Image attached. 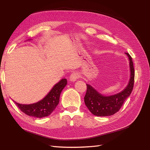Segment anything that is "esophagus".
<instances>
[{
  "label": "esophagus",
  "mask_w": 150,
  "mask_h": 150,
  "mask_svg": "<svg viewBox=\"0 0 150 150\" xmlns=\"http://www.w3.org/2000/svg\"><path fill=\"white\" fill-rule=\"evenodd\" d=\"M79 77H80V74H79V73L73 72V73H71V75H70L69 79H70V81H71L75 82V81L77 80V79L79 78Z\"/></svg>",
  "instance_id": "esophagus-1"
}]
</instances>
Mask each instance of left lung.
I'll use <instances>...</instances> for the list:
<instances>
[{
	"mask_svg": "<svg viewBox=\"0 0 150 150\" xmlns=\"http://www.w3.org/2000/svg\"><path fill=\"white\" fill-rule=\"evenodd\" d=\"M126 54L129 57L131 77L128 86L122 91L111 96H103L90 85L86 84L87 90L84 96V103L93 115L100 117L112 115L120 109L124 101L131 94L134 86L135 70L132 57L128 53Z\"/></svg>",
	"mask_w": 150,
	"mask_h": 150,
	"instance_id": "left-lung-1",
	"label": "left lung"
}]
</instances>
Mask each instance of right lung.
Masks as SVG:
<instances>
[{"label":"right lung","mask_w":150,"mask_h":150,"mask_svg":"<svg viewBox=\"0 0 150 150\" xmlns=\"http://www.w3.org/2000/svg\"><path fill=\"white\" fill-rule=\"evenodd\" d=\"M67 84V80L63 79L54 86L49 93L42 100L32 104H17L18 108L27 115L38 118L45 117L50 115L55 109L59 103L60 95Z\"/></svg>","instance_id":"obj_1"}]
</instances>
